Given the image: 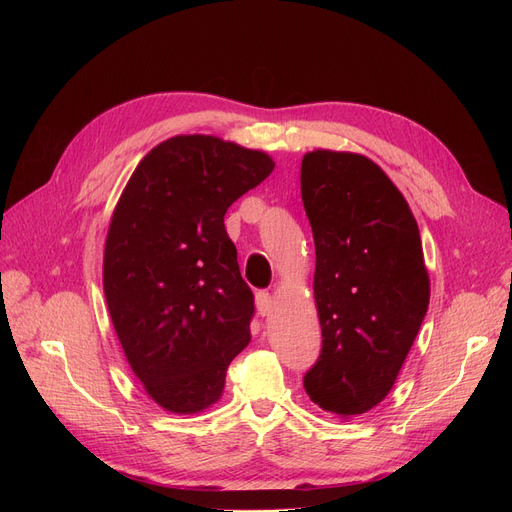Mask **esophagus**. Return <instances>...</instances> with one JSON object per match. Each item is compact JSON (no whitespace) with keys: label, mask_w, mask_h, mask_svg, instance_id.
<instances>
[{"label":"esophagus","mask_w":512,"mask_h":512,"mask_svg":"<svg viewBox=\"0 0 512 512\" xmlns=\"http://www.w3.org/2000/svg\"><path fill=\"white\" fill-rule=\"evenodd\" d=\"M255 305H257V311H259V315H270L272 311H274V299H272V294L270 292H265V290H259L257 294H255Z\"/></svg>","instance_id":"1"}]
</instances>
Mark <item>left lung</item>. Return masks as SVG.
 I'll use <instances>...</instances> for the list:
<instances>
[{
    "mask_svg": "<svg viewBox=\"0 0 512 512\" xmlns=\"http://www.w3.org/2000/svg\"><path fill=\"white\" fill-rule=\"evenodd\" d=\"M301 195L324 338L303 386L321 411L357 417L392 390L427 313L419 228L392 180L357 153H307Z\"/></svg>",
    "mask_w": 512,
    "mask_h": 512,
    "instance_id": "obj_1",
    "label": "left lung"
}]
</instances>
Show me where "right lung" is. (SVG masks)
<instances>
[{"label": "right lung", "instance_id": "1", "mask_svg": "<svg viewBox=\"0 0 512 512\" xmlns=\"http://www.w3.org/2000/svg\"><path fill=\"white\" fill-rule=\"evenodd\" d=\"M272 170L261 151L186 134L141 159L116 205L103 255L107 309L134 375L170 413L213 405L251 340L253 292L224 215Z\"/></svg>", "mask_w": 512, "mask_h": 512}]
</instances>
